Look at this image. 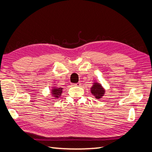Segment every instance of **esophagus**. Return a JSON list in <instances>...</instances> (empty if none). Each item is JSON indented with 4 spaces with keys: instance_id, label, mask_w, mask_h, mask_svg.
Instances as JSON below:
<instances>
[{
    "instance_id": "esophagus-1",
    "label": "esophagus",
    "mask_w": 152,
    "mask_h": 152,
    "mask_svg": "<svg viewBox=\"0 0 152 152\" xmlns=\"http://www.w3.org/2000/svg\"><path fill=\"white\" fill-rule=\"evenodd\" d=\"M72 85L73 86H80L81 83L80 82H77V83H73V84H72Z\"/></svg>"
}]
</instances>
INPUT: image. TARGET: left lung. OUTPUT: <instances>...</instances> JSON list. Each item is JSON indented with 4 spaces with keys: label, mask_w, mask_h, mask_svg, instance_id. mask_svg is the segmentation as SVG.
<instances>
[{
    "label": "left lung",
    "mask_w": 152,
    "mask_h": 152,
    "mask_svg": "<svg viewBox=\"0 0 152 152\" xmlns=\"http://www.w3.org/2000/svg\"><path fill=\"white\" fill-rule=\"evenodd\" d=\"M90 89L91 94L97 99L102 98L106 92L104 88L102 86V85L100 83H98V82L96 81H94L93 82V85L91 87Z\"/></svg>",
    "instance_id": "1"
}]
</instances>
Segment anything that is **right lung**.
Wrapping results in <instances>:
<instances>
[{
	"label": "right lung",
	"mask_w": 152,
	"mask_h": 152,
	"mask_svg": "<svg viewBox=\"0 0 152 152\" xmlns=\"http://www.w3.org/2000/svg\"><path fill=\"white\" fill-rule=\"evenodd\" d=\"M63 89L62 87H57L53 86L50 89V96L54 99H58L61 96Z\"/></svg>",
	"instance_id": "1"
}]
</instances>
